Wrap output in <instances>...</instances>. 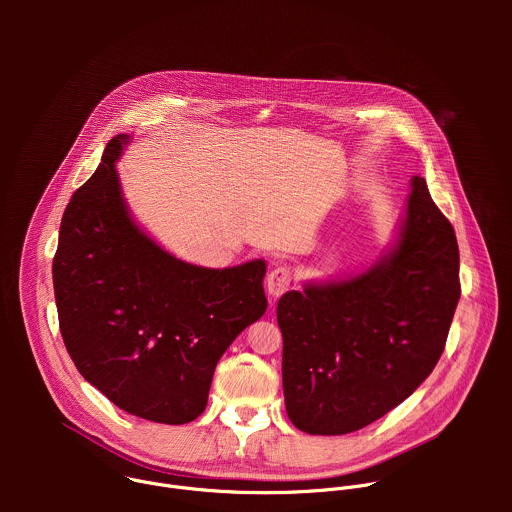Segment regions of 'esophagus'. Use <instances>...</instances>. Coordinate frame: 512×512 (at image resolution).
<instances>
[{
    "label": "esophagus",
    "instance_id": "34e87169",
    "mask_svg": "<svg viewBox=\"0 0 512 512\" xmlns=\"http://www.w3.org/2000/svg\"><path fill=\"white\" fill-rule=\"evenodd\" d=\"M291 285V273L285 267H275L273 271H269L267 279H265V287H267V294L271 298H279L281 294L289 289Z\"/></svg>",
    "mask_w": 512,
    "mask_h": 512
}]
</instances>
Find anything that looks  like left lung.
<instances>
[{
  "instance_id": "left-lung-1",
  "label": "left lung",
  "mask_w": 512,
  "mask_h": 512,
  "mask_svg": "<svg viewBox=\"0 0 512 512\" xmlns=\"http://www.w3.org/2000/svg\"><path fill=\"white\" fill-rule=\"evenodd\" d=\"M409 186L393 241L371 265L277 302L285 411L306 433L367 427L413 395L444 352L460 300L458 241L425 180Z\"/></svg>"
}]
</instances>
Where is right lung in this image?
I'll return each mask as SVG.
<instances>
[{
    "label": "right lung",
    "instance_id": "right-lung-1",
    "mask_svg": "<svg viewBox=\"0 0 512 512\" xmlns=\"http://www.w3.org/2000/svg\"><path fill=\"white\" fill-rule=\"evenodd\" d=\"M115 135L60 223L52 263L66 350L119 409L182 425L206 407L216 362L267 310V263L212 269L178 259L145 231L123 196Z\"/></svg>",
    "mask_w": 512,
    "mask_h": 512
}]
</instances>
